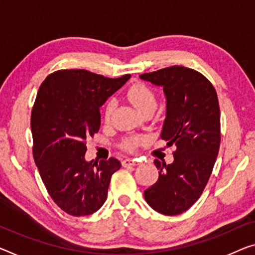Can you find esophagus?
Listing matches in <instances>:
<instances>
[{
	"mask_svg": "<svg viewBox=\"0 0 255 255\" xmlns=\"http://www.w3.org/2000/svg\"><path fill=\"white\" fill-rule=\"evenodd\" d=\"M122 164H123V166H134L138 164V162H136L135 159H132V158H125L122 162Z\"/></svg>",
	"mask_w": 255,
	"mask_h": 255,
	"instance_id": "34e87169",
	"label": "esophagus"
}]
</instances>
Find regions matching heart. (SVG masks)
I'll return each mask as SVG.
<instances>
[{"label":"heart","instance_id":"b5f03b06","mask_svg":"<svg viewBox=\"0 0 255 255\" xmlns=\"http://www.w3.org/2000/svg\"><path fill=\"white\" fill-rule=\"evenodd\" d=\"M128 98L131 103L134 105V107L141 113L146 111L148 108L156 107V98L151 90L143 84H135L130 88L128 92ZM115 107L114 100H111L106 106L105 117L108 120L112 115L113 109ZM140 142L139 138H128L123 142V148L128 150H134Z\"/></svg>","mask_w":255,"mask_h":255}]
</instances>
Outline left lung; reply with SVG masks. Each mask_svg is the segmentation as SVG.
Listing matches in <instances>:
<instances>
[{
  "instance_id": "left-lung-1",
  "label": "left lung",
  "mask_w": 255,
  "mask_h": 255,
  "mask_svg": "<svg viewBox=\"0 0 255 255\" xmlns=\"http://www.w3.org/2000/svg\"><path fill=\"white\" fill-rule=\"evenodd\" d=\"M140 78L163 89L166 100L160 138L175 144L171 164L155 159L158 180L144 190L151 209L165 215L185 212L199 198L220 147V108L211 82L183 66L146 73Z\"/></svg>"
}]
</instances>
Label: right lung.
I'll return each mask as SVG.
<instances>
[{"label":"right lung","instance_id":"1","mask_svg":"<svg viewBox=\"0 0 255 255\" xmlns=\"http://www.w3.org/2000/svg\"><path fill=\"white\" fill-rule=\"evenodd\" d=\"M130 77L62 69L46 77L38 89L30 119L34 160L51 198L66 213L84 217L106 202L121 162L87 160L85 140L99 131L101 106Z\"/></svg>","mask_w":255,"mask_h":255}]
</instances>
